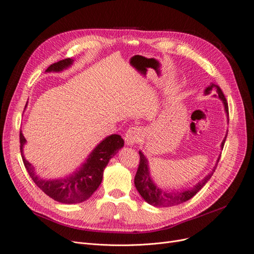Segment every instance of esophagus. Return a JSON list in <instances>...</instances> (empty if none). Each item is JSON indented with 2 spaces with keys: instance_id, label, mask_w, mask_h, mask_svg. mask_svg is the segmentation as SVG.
Returning <instances> with one entry per match:
<instances>
[{
  "instance_id": "34e87169",
  "label": "esophagus",
  "mask_w": 254,
  "mask_h": 254,
  "mask_svg": "<svg viewBox=\"0 0 254 254\" xmlns=\"http://www.w3.org/2000/svg\"><path fill=\"white\" fill-rule=\"evenodd\" d=\"M141 138V131L137 127H130L125 134V140L127 145L137 144Z\"/></svg>"
}]
</instances>
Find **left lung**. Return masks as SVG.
Returning <instances> with one entry per match:
<instances>
[{
    "mask_svg": "<svg viewBox=\"0 0 254 254\" xmlns=\"http://www.w3.org/2000/svg\"><path fill=\"white\" fill-rule=\"evenodd\" d=\"M212 90H215V93H217L218 97L223 101V103H224V106H225V111L228 117L229 115L228 103L224 94L222 92V89L217 84H211L210 86L206 87L205 94L208 95L212 92ZM228 122H229V117H228ZM225 140H226V136L224 140L222 141V145H221L222 148L224 147ZM138 153H139V162H138V168L134 177V185L136 190L139 192V195L143 197L144 200L148 202L149 204L153 206L169 207V206H174V205L184 203V202L194 197L197 192L204 187V185L210 179V177L216 171V167H215L214 170H212L203 180H201L194 188H190L185 190H174V191H165L164 190L158 189L153 184V181H152V179L150 178V173L148 169V160L140 151ZM220 158L218 159V162Z\"/></svg>",
    "mask_w": 254,
    "mask_h": 254,
    "instance_id": "1",
    "label": "left lung"
}]
</instances>
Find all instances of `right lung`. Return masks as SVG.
Returning a JSON list of instances; mask_svg holds the SVG:
<instances>
[{"instance_id":"1","label":"right lung","mask_w":254,"mask_h":254,"mask_svg":"<svg viewBox=\"0 0 254 254\" xmlns=\"http://www.w3.org/2000/svg\"><path fill=\"white\" fill-rule=\"evenodd\" d=\"M74 60L70 58L63 59L51 64L46 69V72H60L72 64ZM25 141L26 139L21 131L19 132V144H21L19 148H21L23 162L28 174L46 195L55 201L65 204L81 203L92 196L102 182L103 171L109 159L116 155L118 151L124 146V139L121 137V135L113 134L107 136L95 148L82 168L75 172L73 175L57 180H43L35 175L33 167L24 157L23 146Z\"/></svg>"}]
</instances>
